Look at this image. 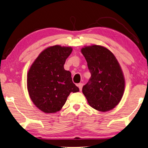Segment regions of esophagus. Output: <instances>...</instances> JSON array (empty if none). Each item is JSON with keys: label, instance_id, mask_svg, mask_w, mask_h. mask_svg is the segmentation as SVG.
Masks as SVG:
<instances>
[{"label": "esophagus", "instance_id": "esophagus-1", "mask_svg": "<svg viewBox=\"0 0 148 148\" xmlns=\"http://www.w3.org/2000/svg\"><path fill=\"white\" fill-rule=\"evenodd\" d=\"M78 86H79V90H80V91H82V89L83 84H82V83H80V84H78Z\"/></svg>", "mask_w": 148, "mask_h": 148}]
</instances>
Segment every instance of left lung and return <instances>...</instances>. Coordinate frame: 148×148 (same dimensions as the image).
<instances>
[{"mask_svg":"<svg viewBox=\"0 0 148 148\" xmlns=\"http://www.w3.org/2000/svg\"><path fill=\"white\" fill-rule=\"evenodd\" d=\"M91 73L82 93L89 105L97 111L106 112L117 106L123 97L125 79L117 59L104 46L92 44L81 49Z\"/></svg>","mask_w":148,"mask_h":148,"instance_id":"obj_1","label":"left lung"}]
</instances>
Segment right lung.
<instances>
[{
  "label": "right lung",
  "instance_id": "1",
  "mask_svg": "<svg viewBox=\"0 0 148 148\" xmlns=\"http://www.w3.org/2000/svg\"><path fill=\"white\" fill-rule=\"evenodd\" d=\"M73 51L70 46H51L44 49L32 63L27 73L29 96L37 108L45 113L59 111L71 92L79 89L64 64Z\"/></svg>",
  "mask_w": 148,
  "mask_h": 148
}]
</instances>
